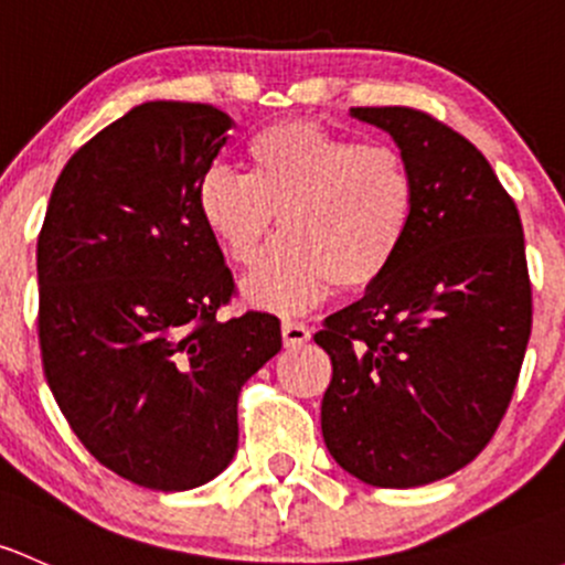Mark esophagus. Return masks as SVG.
I'll use <instances>...</instances> for the list:
<instances>
[{
    "label": "esophagus",
    "instance_id": "esophagus-1",
    "mask_svg": "<svg viewBox=\"0 0 565 565\" xmlns=\"http://www.w3.org/2000/svg\"><path fill=\"white\" fill-rule=\"evenodd\" d=\"M281 338H284V347L295 349V347H302V343L311 338V330H308L302 322H284Z\"/></svg>",
    "mask_w": 565,
    "mask_h": 565
}]
</instances>
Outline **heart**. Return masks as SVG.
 <instances>
[{
	"mask_svg": "<svg viewBox=\"0 0 565 565\" xmlns=\"http://www.w3.org/2000/svg\"><path fill=\"white\" fill-rule=\"evenodd\" d=\"M417 186L384 142H358L317 121H281L248 142V173L216 164L200 178L205 230L237 265L257 257L278 213L281 237L241 281L270 313L306 311L335 284L373 287L412 230Z\"/></svg>",
	"mask_w": 565,
	"mask_h": 565,
	"instance_id": "heart-1",
	"label": "heart"
}]
</instances>
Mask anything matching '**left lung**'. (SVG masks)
Instances as JSON below:
<instances>
[{
	"instance_id": "8db88e82",
	"label": "left lung",
	"mask_w": 565,
	"mask_h": 565,
	"mask_svg": "<svg viewBox=\"0 0 565 565\" xmlns=\"http://www.w3.org/2000/svg\"><path fill=\"white\" fill-rule=\"evenodd\" d=\"M401 148L417 186L392 267L313 341L330 354L322 436L373 487L438 482L503 419L531 338V281L514 200L447 124L412 108H352Z\"/></svg>"
}]
</instances>
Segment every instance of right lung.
Returning <instances> with one entry per match:
<instances>
[{
    "instance_id": "1",
    "label": "right lung",
    "mask_w": 565,
    "mask_h": 565,
    "mask_svg": "<svg viewBox=\"0 0 565 565\" xmlns=\"http://www.w3.org/2000/svg\"><path fill=\"white\" fill-rule=\"evenodd\" d=\"M230 127L200 103L124 113L64 164L38 237L47 387L83 447L148 490L230 466L241 387L281 352L273 313L216 319L233 273L198 186Z\"/></svg>"
}]
</instances>
